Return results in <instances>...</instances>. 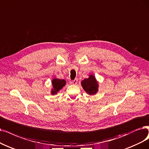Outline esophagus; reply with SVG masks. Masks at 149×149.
<instances>
[{"label": "esophagus", "mask_w": 149, "mask_h": 149, "mask_svg": "<svg viewBox=\"0 0 149 149\" xmlns=\"http://www.w3.org/2000/svg\"><path fill=\"white\" fill-rule=\"evenodd\" d=\"M77 83H78V79H75L73 81H70V84H73V85H76Z\"/></svg>", "instance_id": "34e87169"}]
</instances>
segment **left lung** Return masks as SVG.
I'll return each instance as SVG.
<instances>
[{"instance_id":"8db88e82","label":"left lung","mask_w":149,"mask_h":149,"mask_svg":"<svg viewBox=\"0 0 149 149\" xmlns=\"http://www.w3.org/2000/svg\"><path fill=\"white\" fill-rule=\"evenodd\" d=\"M81 84L83 89L88 95H95L98 92V81L93 74H89L88 78L82 80Z\"/></svg>"}]
</instances>
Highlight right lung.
Wrapping results in <instances>:
<instances>
[{
    "label": "right lung",
    "instance_id": "right-lung-1",
    "mask_svg": "<svg viewBox=\"0 0 149 149\" xmlns=\"http://www.w3.org/2000/svg\"><path fill=\"white\" fill-rule=\"evenodd\" d=\"M52 88L51 90V95H54L57 94L61 89L66 85V81L65 79H58L57 78H54L52 79Z\"/></svg>",
    "mask_w": 149,
    "mask_h": 149
}]
</instances>
